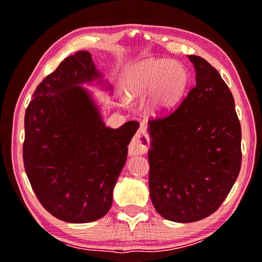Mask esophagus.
<instances>
[{
  "label": "esophagus",
  "instance_id": "34e87169",
  "mask_svg": "<svg viewBox=\"0 0 262 262\" xmlns=\"http://www.w3.org/2000/svg\"><path fill=\"white\" fill-rule=\"evenodd\" d=\"M146 149H148V136H146L144 128L141 127V130L135 135L128 145V155H142L146 152Z\"/></svg>",
  "mask_w": 262,
  "mask_h": 262
}]
</instances>
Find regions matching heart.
Here are the masks:
<instances>
[{"instance_id":"1","label":"heart","mask_w":262,"mask_h":262,"mask_svg":"<svg viewBox=\"0 0 262 262\" xmlns=\"http://www.w3.org/2000/svg\"><path fill=\"white\" fill-rule=\"evenodd\" d=\"M189 75L185 66L167 59H149L137 66L128 80L130 98H139L151 89L149 106L152 111H166L180 101L187 89Z\"/></svg>"}]
</instances>
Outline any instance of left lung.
<instances>
[{
  "mask_svg": "<svg viewBox=\"0 0 262 262\" xmlns=\"http://www.w3.org/2000/svg\"><path fill=\"white\" fill-rule=\"evenodd\" d=\"M195 85L173 112L149 120L150 198L166 220L191 223L222 205L241 169V124L218 71L188 56Z\"/></svg>",
  "mask_w": 262,
  "mask_h": 262,
  "instance_id": "left-lung-1",
  "label": "left lung"
}]
</instances>
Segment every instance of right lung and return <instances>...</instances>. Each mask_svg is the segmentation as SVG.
<instances>
[{
    "mask_svg": "<svg viewBox=\"0 0 262 262\" xmlns=\"http://www.w3.org/2000/svg\"><path fill=\"white\" fill-rule=\"evenodd\" d=\"M100 77L91 52L77 51L38 84L25 114L28 180L44 209L69 223L94 222L108 212L139 126L137 121L105 126L91 94L80 87Z\"/></svg>",
    "mask_w": 262,
    "mask_h": 262,
    "instance_id": "1",
    "label": "right lung"
}]
</instances>
